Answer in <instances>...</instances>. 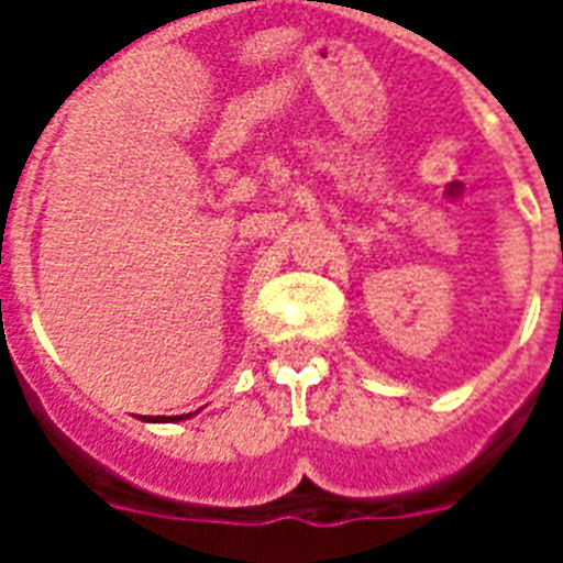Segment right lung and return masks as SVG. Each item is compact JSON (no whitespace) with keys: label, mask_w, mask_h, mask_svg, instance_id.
I'll return each mask as SVG.
<instances>
[{"label":"right lung","mask_w":563,"mask_h":563,"mask_svg":"<svg viewBox=\"0 0 563 563\" xmlns=\"http://www.w3.org/2000/svg\"><path fill=\"white\" fill-rule=\"evenodd\" d=\"M143 420H161V423H163V420H178V418H163V415H161V418H148V415H145Z\"/></svg>","instance_id":"1"}]
</instances>
